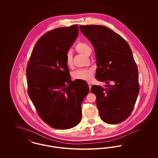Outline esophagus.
I'll list each match as a JSON object with an SVG mask.
<instances>
[{
    "instance_id": "1",
    "label": "esophagus",
    "mask_w": 158,
    "mask_h": 158,
    "mask_svg": "<svg viewBox=\"0 0 158 158\" xmlns=\"http://www.w3.org/2000/svg\"><path fill=\"white\" fill-rule=\"evenodd\" d=\"M88 86H89V90H90V89H91V86H92V85H91V83L90 82L88 83Z\"/></svg>"
}]
</instances>
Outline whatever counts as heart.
Returning a JSON list of instances; mask_svg holds the SVG:
<instances>
[{
  "mask_svg": "<svg viewBox=\"0 0 158 158\" xmlns=\"http://www.w3.org/2000/svg\"><path fill=\"white\" fill-rule=\"evenodd\" d=\"M75 50L77 53L83 56H87L88 53L91 52V48L89 45L82 42L78 43L75 47ZM66 63L68 67L73 66L72 54L69 52L66 56ZM94 72L92 69H79L72 73V77L74 79L90 81L94 77Z\"/></svg>",
  "mask_w": 158,
  "mask_h": 158,
  "instance_id": "b5f03b06",
  "label": "heart"
}]
</instances>
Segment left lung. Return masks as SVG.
Instances as JSON below:
<instances>
[{
	"mask_svg": "<svg viewBox=\"0 0 158 158\" xmlns=\"http://www.w3.org/2000/svg\"><path fill=\"white\" fill-rule=\"evenodd\" d=\"M79 28L96 53L95 78L106 83L104 87L91 88L100 117L107 124L120 123L131 114L139 92L138 69L131 50L123 38L105 26L80 25Z\"/></svg>",
	"mask_w": 158,
	"mask_h": 158,
	"instance_id": "left-lung-1",
	"label": "left lung"
}]
</instances>
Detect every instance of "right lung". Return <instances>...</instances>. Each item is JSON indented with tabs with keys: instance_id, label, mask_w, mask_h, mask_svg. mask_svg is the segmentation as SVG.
<instances>
[{
	"instance_id": "obj_1",
	"label": "right lung",
	"mask_w": 158,
	"mask_h": 158,
	"mask_svg": "<svg viewBox=\"0 0 158 158\" xmlns=\"http://www.w3.org/2000/svg\"><path fill=\"white\" fill-rule=\"evenodd\" d=\"M77 25L50 31L38 40L27 68L28 93L40 118L52 127H74L89 92L85 81H70L66 56L78 35Z\"/></svg>"
}]
</instances>
